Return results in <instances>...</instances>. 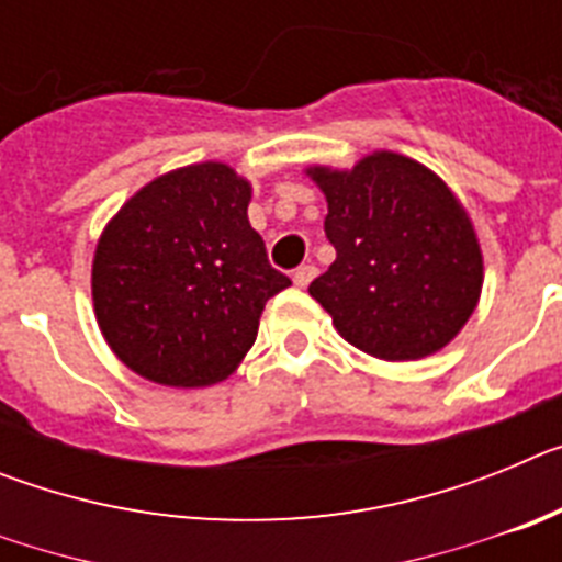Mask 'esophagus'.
<instances>
[{
	"label": "esophagus",
	"instance_id": "esophagus-1",
	"mask_svg": "<svg viewBox=\"0 0 562 562\" xmlns=\"http://www.w3.org/2000/svg\"><path fill=\"white\" fill-rule=\"evenodd\" d=\"M315 276H317L315 265H301L295 272H292V281H295V286H310V281Z\"/></svg>",
	"mask_w": 562,
	"mask_h": 562
}]
</instances>
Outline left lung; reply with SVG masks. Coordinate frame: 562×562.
<instances>
[{
  "instance_id": "8db88e82",
  "label": "left lung",
  "mask_w": 562,
  "mask_h": 562,
  "mask_svg": "<svg viewBox=\"0 0 562 562\" xmlns=\"http://www.w3.org/2000/svg\"><path fill=\"white\" fill-rule=\"evenodd\" d=\"M324 191V231L337 258L310 284L351 346L380 360L445 349L470 321L484 284L473 222L445 182L394 151L351 171L312 166Z\"/></svg>"
}]
</instances>
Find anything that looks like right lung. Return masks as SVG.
<instances>
[{"instance_id": "obj_1", "label": "right lung", "mask_w": 562, "mask_h": 562, "mask_svg": "<svg viewBox=\"0 0 562 562\" xmlns=\"http://www.w3.org/2000/svg\"><path fill=\"white\" fill-rule=\"evenodd\" d=\"M250 193L225 162H196L143 186L103 227L95 317L134 374L205 389L245 360L265 304L292 284L250 227Z\"/></svg>"}]
</instances>
